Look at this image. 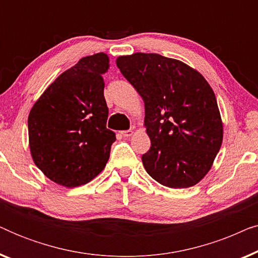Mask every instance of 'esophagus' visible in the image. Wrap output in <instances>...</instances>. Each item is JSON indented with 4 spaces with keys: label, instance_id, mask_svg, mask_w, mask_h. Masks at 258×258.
<instances>
[{
    "label": "esophagus",
    "instance_id": "34e87169",
    "mask_svg": "<svg viewBox=\"0 0 258 258\" xmlns=\"http://www.w3.org/2000/svg\"><path fill=\"white\" fill-rule=\"evenodd\" d=\"M133 134H134V132H133L132 129H130V130H124V132H122L121 135H122L123 137H130V136L133 135Z\"/></svg>",
    "mask_w": 258,
    "mask_h": 258
}]
</instances>
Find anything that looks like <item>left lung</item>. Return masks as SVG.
Returning <instances> with one entry per match:
<instances>
[{
  "label": "left lung",
  "mask_w": 258,
  "mask_h": 258,
  "mask_svg": "<svg viewBox=\"0 0 258 258\" xmlns=\"http://www.w3.org/2000/svg\"><path fill=\"white\" fill-rule=\"evenodd\" d=\"M116 64L144 101V126L151 142L142 156L148 174L169 188L197 184L223 141L209 83L185 63L158 54L119 56Z\"/></svg>",
  "instance_id": "1"
}]
</instances>
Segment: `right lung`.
I'll return each mask as SVG.
<instances>
[{
    "label": "right lung",
    "instance_id": "1",
    "mask_svg": "<svg viewBox=\"0 0 258 258\" xmlns=\"http://www.w3.org/2000/svg\"><path fill=\"white\" fill-rule=\"evenodd\" d=\"M104 52L81 58L35 102L28 117L31 157L52 182L83 185L103 170L115 133L107 128Z\"/></svg>",
    "mask_w": 258,
    "mask_h": 258
}]
</instances>
